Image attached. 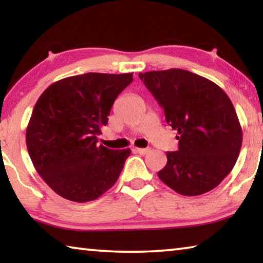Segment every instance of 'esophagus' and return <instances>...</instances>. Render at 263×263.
I'll list each match as a JSON object with an SVG mask.
<instances>
[{
    "label": "esophagus",
    "mask_w": 263,
    "mask_h": 263,
    "mask_svg": "<svg viewBox=\"0 0 263 263\" xmlns=\"http://www.w3.org/2000/svg\"><path fill=\"white\" fill-rule=\"evenodd\" d=\"M135 152L140 154V155H145L149 152V149L148 148H135Z\"/></svg>",
    "instance_id": "esophagus-1"
}]
</instances>
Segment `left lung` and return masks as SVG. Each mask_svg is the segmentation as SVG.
<instances>
[{"mask_svg": "<svg viewBox=\"0 0 263 263\" xmlns=\"http://www.w3.org/2000/svg\"><path fill=\"white\" fill-rule=\"evenodd\" d=\"M139 78L177 131L179 149L167 152L159 179L184 196L216 188L233 169L242 144L230 97L215 82L180 68L139 73Z\"/></svg>", "mask_w": 263, "mask_h": 263, "instance_id": "8db88e82", "label": "left lung"}]
</instances>
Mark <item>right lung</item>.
I'll return each instance as SVG.
<instances>
[{
	"mask_svg": "<svg viewBox=\"0 0 263 263\" xmlns=\"http://www.w3.org/2000/svg\"><path fill=\"white\" fill-rule=\"evenodd\" d=\"M133 73H86L61 79L44 90L26 127L35 171L61 197L94 201L118 180L131 153L97 145L111 106Z\"/></svg>",
	"mask_w": 263,
	"mask_h": 263,
	"instance_id": "add662e5",
	"label": "right lung"
}]
</instances>
